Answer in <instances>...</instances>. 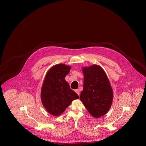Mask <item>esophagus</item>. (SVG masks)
Returning <instances> with one entry per match:
<instances>
[{"mask_svg": "<svg viewBox=\"0 0 146 146\" xmlns=\"http://www.w3.org/2000/svg\"><path fill=\"white\" fill-rule=\"evenodd\" d=\"M75 92H76V94L79 96L80 95V90L79 89H76L75 90Z\"/></svg>", "mask_w": 146, "mask_h": 146, "instance_id": "34e87169", "label": "esophagus"}]
</instances>
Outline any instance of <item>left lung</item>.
I'll return each mask as SVG.
<instances>
[{"instance_id": "8db88e82", "label": "left lung", "mask_w": 146, "mask_h": 146, "mask_svg": "<svg viewBox=\"0 0 146 146\" xmlns=\"http://www.w3.org/2000/svg\"><path fill=\"white\" fill-rule=\"evenodd\" d=\"M83 90L80 99L91 115L99 118L111 107L113 92L104 70L97 64L83 68Z\"/></svg>"}]
</instances>
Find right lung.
<instances>
[{"mask_svg":"<svg viewBox=\"0 0 146 146\" xmlns=\"http://www.w3.org/2000/svg\"><path fill=\"white\" fill-rule=\"evenodd\" d=\"M70 69V66L57 64L51 67L45 76L41 101L46 111L54 116L61 115L73 100L79 98L64 79Z\"/></svg>","mask_w":146,"mask_h":146,"instance_id":"add662e5","label":"right lung"}]
</instances>
